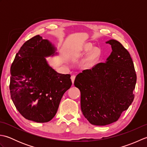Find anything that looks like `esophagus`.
<instances>
[{"instance_id":"34e87169","label":"esophagus","mask_w":147,"mask_h":147,"mask_svg":"<svg viewBox=\"0 0 147 147\" xmlns=\"http://www.w3.org/2000/svg\"><path fill=\"white\" fill-rule=\"evenodd\" d=\"M75 78H76V76H75V75H72V76H71V79L72 83H73V84L74 83V80H75Z\"/></svg>"}]
</instances>
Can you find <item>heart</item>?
I'll return each mask as SVG.
<instances>
[{
	"label": "heart",
	"instance_id": "heart-1",
	"mask_svg": "<svg viewBox=\"0 0 147 147\" xmlns=\"http://www.w3.org/2000/svg\"><path fill=\"white\" fill-rule=\"evenodd\" d=\"M82 51L85 54L90 52L84 62V65L86 67H92L94 66L101 57L102 51L100 49L94 48V47L90 43L84 44L82 47Z\"/></svg>",
	"mask_w": 147,
	"mask_h": 147
}]
</instances>
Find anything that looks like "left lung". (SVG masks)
I'll return each mask as SVG.
<instances>
[{"instance_id":"8db88e82","label":"left lung","mask_w":147,"mask_h":147,"mask_svg":"<svg viewBox=\"0 0 147 147\" xmlns=\"http://www.w3.org/2000/svg\"><path fill=\"white\" fill-rule=\"evenodd\" d=\"M106 43L112 50L107 61L83 70L74 83L80 90L83 115L96 126L117 121L135 97L136 74L129 53L117 40Z\"/></svg>"}]
</instances>
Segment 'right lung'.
I'll list each match as a JSON object with an SVG mask.
<instances>
[{"instance_id": "add662e5", "label": "right lung", "mask_w": 147, "mask_h": 147, "mask_svg": "<svg viewBox=\"0 0 147 147\" xmlns=\"http://www.w3.org/2000/svg\"><path fill=\"white\" fill-rule=\"evenodd\" d=\"M54 45L36 35L24 43L11 67V96L28 120L47 123L57 113L64 93L72 85L70 74L57 73L45 57L57 54Z\"/></svg>"}]
</instances>
